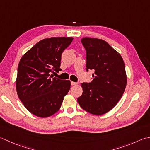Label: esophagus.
Segmentation results:
<instances>
[{
	"instance_id": "34e87169",
	"label": "esophagus",
	"mask_w": 150,
	"mask_h": 150,
	"mask_svg": "<svg viewBox=\"0 0 150 150\" xmlns=\"http://www.w3.org/2000/svg\"><path fill=\"white\" fill-rule=\"evenodd\" d=\"M71 85H77V83H76V82H74V81H71Z\"/></svg>"
}]
</instances>
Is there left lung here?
I'll list each match as a JSON object with an SVG mask.
<instances>
[{"label": "left lung", "mask_w": 150, "mask_h": 150, "mask_svg": "<svg viewBox=\"0 0 150 150\" xmlns=\"http://www.w3.org/2000/svg\"><path fill=\"white\" fill-rule=\"evenodd\" d=\"M86 50V71L93 70V80L82 83L83 93L78 98L81 108L102 115L111 110L122 96L127 83L125 64L120 54L102 39H81Z\"/></svg>", "instance_id": "8db88e82"}]
</instances>
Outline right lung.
Masks as SVG:
<instances>
[{
  "label": "right lung",
  "mask_w": 150,
  "mask_h": 150,
  "mask_svg": "<svg viewBox=\"0 0 150 150\" xmlns=\"http://www.w3.org/2000/svg\"><path fill=\"white\" fill-rule=\"evenodd\" d=\"M72 40L73 38L65 37L44 39L21 57L17 69V93L33 115L48 117L60 109L71 88V81L50 74L62 71V54Z\"/></svg>",
  "instance_id": "right-lung-1"
}]
</instances>
